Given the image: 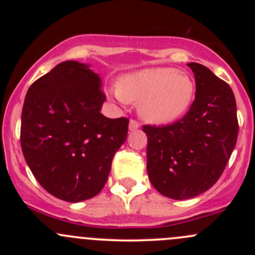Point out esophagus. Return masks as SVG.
I'll return each instance as SVG.
<instances>
[{"label": "esophagus", "mask_w": 255, "mask_h": 255, "mask_svg": "<svg viewBox=\"0 0 255 255\" xmlns=\"http://www.w3.org/2000/svg\"><path fill=\"white\" fill-rule=\"evenodd\" d=\"M139 128V123L134 120H130L129 121V130H135Z\"/></svg>", "instance_id": "obj_1"}]
</instances>
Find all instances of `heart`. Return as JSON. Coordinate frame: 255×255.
I'll return each mask as SVG.
<instances>
[{"instance_id": "obj_1", "label": "heart", "mask_w": 255, "mask_h": 255, "mask_svg": "<svg viewBox=\"0 0 255 255\" xmlns=\"http://www.w3.org/2000/svg\"><path fill=\"white\" fill-rule=\"evenodd\" d=\"M110 94L120 102H138V113L153 125H168L187 112L195 84L174 68H146L126 74Z\"/></svg>"}]
</instances>
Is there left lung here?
Wrapping results in <instances>:
<instances>
[{
	"mask_svg": "<svg viewBox=\"0 0 255 255\" xmlns=\"http://www.w3.org/2000/svg\"><path fill=\"white\" fill-rule=\"evenodd\" d=\"M187 65L196 81L189 112L173 125L143 127L149 180L174 200L192 199L212 187L238 137L237 106L230 85L201 64Z\"/></svg>",
	"mask_w": 255,
	"mask_h": 255,
	"instance_id": "left-lung-1",
	"label": "left lung"
}]
</instances>
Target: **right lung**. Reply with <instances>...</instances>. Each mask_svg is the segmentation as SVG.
<instances>
[{
  "instance_id": "right-lung-1",
  "label": "right lung",
  "mask_w": 255,
  "mask_h": 255,
  "mask_svg": "<svg viewBox=\"0 0 255 255\" xmlns=\"http://www.w3.org/2000/svg\"><path fill=\"white\" fill-rule=\"evenodd\" d=\"M90 64L63 61L28 89L20 145L33 175L58 199L80 202L96 196L126 142L127 118L101 113L105 97Z\"/></svg>"
}]
</instances>
